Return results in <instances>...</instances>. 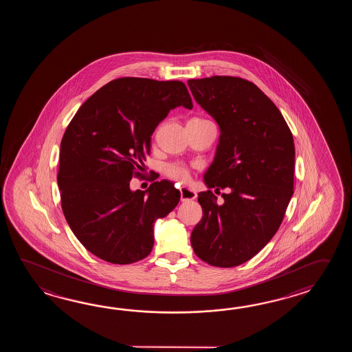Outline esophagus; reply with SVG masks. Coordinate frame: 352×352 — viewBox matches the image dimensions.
<instances>
[{
    "mask_svg": "<svg viewBox=\"0 0 352 352\" xmlns=\"http://www.w3.org/2000/svg\"><path fill=\"white\" fill-rule=\"evenodd\" d=\"M179 195H181V201H190V200H195L196 199V192L187 188V187H181L179 188Z\"/></svg>",
    "mask_w": 352,
    "mask_h": 352,
    "instance_id": "1",
    "label": "esophagus"
}]
</instances>
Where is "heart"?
<instances>
[{
    "label": "heart",
    "mask_w": 352,
    "mask_h": 352,
    "mask_svg": "<svg viewBox=\"0 0 352 352\" xmlns=\"http://www.w3.org/2000/svg\"><path fill=\"white\" fill-rule=\"evenodd\" d=\"M191 120H204L200 118H194ZM166 176L168 179H173V181H179V182H185L190 177V171L185 166L179 165V164H171V165L166 166L165 168Z\"/></svg>",
    "instance_id": "1"
}]
</instances>
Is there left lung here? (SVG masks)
Wrapping results in <instances>:
<instances>
[{"label":"left lung","mask_w":352,"mask_h":352,"mask_svg":"<svg viewBox=\"0 0 352 352\" xmlns=\"http://www.w3.org/2000/svg\"><path fill=\"white\" fill-rule=\"evenodd\" d=\"M195 100L217 120L220 138L204 176L209 188H228L217 204L197 195L202 219L191 232L195 254L214 267L252 259L274 236L293 195L294 143L282 113L255 84L215 75L187 80Z\"/></svg>","instance_id":"1"}]
</instances>
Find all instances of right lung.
I'll list each match as a JSON object with an SVG mask.
<instances>
[{
	"mask_svg": "<svg viewBox=\"0 0 352 352\" xmlns=\"http://www.w3.org/2000/svg\"><path fill=\"white\" fill-rule=\"evenodd\" d=\"M192 108L179 80L118 78L105 84L75 113L60 143L58 186L72 232L91 254L131 264L150 254L153 223L179 201L171 181L131 191L142 173L151 135L176 107Z\"/></svg>",
	"mask_w": 352,
	"mask_h": 352,
	"instance_id": "obj_1",
	"label": "right lung"
}]
</instances>
